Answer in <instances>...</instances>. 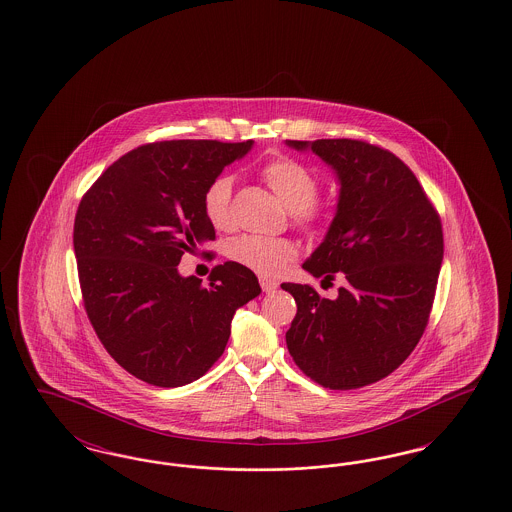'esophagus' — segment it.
<instances>
[{
	"label": "esophagus",
	"instance_id": "34e87169",
	"mask_svg": "<svg viewBox=\"0 0 512 512\" xmlns=\"http://www.w3.org/2000/svg\"><path fill=\"white\" fill-rule=\"evenodd\" d=\"M259 282H261V288H263V292L265 293L274 292V290L278 288V282H276V280H270V278H261Z\"/></svg>",
	"mask_w": 512,
	"mask_h": 512
}]
</instances>
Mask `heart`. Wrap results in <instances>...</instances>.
I'll return each instance as SVG.
<instances>
[{
  "instance_id": "b5f03b06",
  "label": "heart",
  "mask_w": 512,
  "mask_h": 512,
  "mask_svg": "<svg viewBox=\"0 0 512 512\" xmlns=\"http://www.w3.org/2000/svg\"><path fill=\"white\" fill-rule=\"evenodd\" d=\"M261 178L276 197L293 211V222L305 232H317L330 220V207L318 201V176L309 165L280 155L261 167ZM232 180L217 176L203 194V213L209 224L226 232L232 219ZM297 255V247L286 238L244 236L230 245V259L261 276H276Z\"/></svg>"
}]
</instances>
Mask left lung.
<instances>
[{"label":"left lung","mask_w":512,"mask_h":512,"mask_svg":"<svg viewBox=\"0 0 512 512\" xmlns=\"http://www.w3.org/2000/svg\"><path fill=\"white\" fill-rule=\"evenodd\" d=\"M330 165L340 180L338 211L324 242L303 263L330 282L336 299L309 284L284 282L297 303L288 351L311 380L357 390L391 374L422 338L443 259L438 211L413 171L363 140H286Z\"/></svg>","instance_id":"8db88e82"}]
</instances>
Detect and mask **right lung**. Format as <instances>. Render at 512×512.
I'll list each match as a JSON object with an SVG mask.
<instances>
[{
	"instance_id": "right-lung-1",
	"label": "right lung",
	"mask_w": 512,
	"mask_h": 512,
	"mask_svg": "<svg viewBox=\"0 0 512 512\" xmlns=\"http://www.w3.org/2000/svg\"><path fill=\"white\" fill-rule=\"evenodd\" d=\"M253 140L153 142L124 153L82 195L73 244L84 309L107 353L159 388L201 378L219 361L236 309L261 293L234 261L209 286L178 274L184 253L215 240L203 194Z\"/></svg>"
}]
</instances>
